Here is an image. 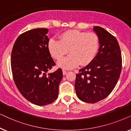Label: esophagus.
I'll use <instances>...</instances> for the list:
<instances>
[{
  "label": "esophagus",
  "instance_id": "obj_1",
  "mask_svg": "<svg viewBox=\"0 0 131 131\" xmlns=\"http://www.w3.org/2000/svg\"><path fill=\"white\" fill-rule=\"evenodd\" d=\"M62 71H63V74L64 75H66V74H67V71H66L65 69H63Z\"/></svg>",
  "mask_w": 131,
  "mask_h": 131
}]
</instances>
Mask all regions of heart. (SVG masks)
Listing matches in <instances>:
<instances>
[{"mask_svg": "<svg viewBox=\"0 0 131 131\" xmlns=\"http://www.w3.org/2000/svg\"><path fill=\"white\" fill-rule=\"evenodd\" d=\"M100 46L97 34L77 30L66 31L59 36V40L53 38L48 42V49L54 59L59 60L68 53L71 54L58 62L60 67L72 69L80 63L86 65L96 56Z\"/></svg>", "mask_w": 131, "mask_h": 131, "instance_id": "heart-1", "label": "heart"}]
</instances>
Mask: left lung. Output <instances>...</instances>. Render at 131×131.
Segmentation results:
<instances>
[{
  "instance_id": "8db88e82",
  "label": "left lung",
  "mask_w": 131,
  "mask_h": 131,
  "mask_svg": "<svg viewBox=\"0 0 131 131\" xmlns=\"http://www.w3.org/2000/svg\"><path fill=\"white\" fill-rule=\"evenodd\" d=\"M93 30L100 41L96 56L76 74L75 89L78 98L96 103L107 97L120 77L122 59L117 40L104 28L95 26Z\"/></svg>"
}]
</instances>
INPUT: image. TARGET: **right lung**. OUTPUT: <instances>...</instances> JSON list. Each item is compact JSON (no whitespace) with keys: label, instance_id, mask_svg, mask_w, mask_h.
<instances>
[{"label":"right lung","instance_id":"obj_1","mask_svg":"<svg viewBox=\"0 0 131 131\" xmlns=\"http://www.w3.org/2000/svg\"><path fill=\"white\" fill-rule=\"evenodd\" d=\"M46 28L28 30L17 38L11 56L13 79L21 94L31 103L46 105L58 97L62 70L48 74L56 63L48 49Z\"/></svg>","mask_w":131,"mask_h":131}]
</instances>
